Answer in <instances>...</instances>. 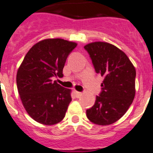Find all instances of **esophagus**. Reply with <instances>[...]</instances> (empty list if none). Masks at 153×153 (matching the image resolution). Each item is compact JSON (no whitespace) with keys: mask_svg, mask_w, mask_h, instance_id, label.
Segmentation results:
<instances>
[{"mask_svg":"<svg viewBox=\"0 0 153 153\" xmlns=\"http://www.w3.org/2000/svg\"><path fill=\"white\" fill-rule=\"evenodd\" d=\"M73 92H74V94H75V96H76V98H79L80 96H81V95H82V93H81V92L76 91V90H74V91H73Z\"/></svg>","mask_w":153,"mask_h":153,"instance_id":"obj_1","label":"esophagus"}]
</instances>
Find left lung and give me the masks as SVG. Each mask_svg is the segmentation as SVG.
<instances>
[{"mask_svg": "<svg viewBox=\"0 0 153 153\" xmlns=\"http://www.w3.org/2000/svg\"><path fill=\"white\" fill-rule=\"evenodd\" d=\"M84 49L96 73L104 77L102 91L96 96L93 107L86 111V115L95 124L111 125L125 114L133 102L136 69L126 54L112 44L91 42Z\"/></svg>", "mask_w": 153, "mask_h": 153, "instance_id": "8db88e82", "label": "left lung"}]
</instances>
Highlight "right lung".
I'll list each match as a JSON object with an SVG mask.
<instances>
[{"label": "right lung", "instance_id": "add662e5", "mask_svg": "<svg viewBox=\"0 0 153 153\" xmlns=\"http://www.w3.org/2000/svg\"><path fill=\"white\" fill-rule=\"evenodd\" d=\"M77 46L62 39H47L29 50L16 74V84L22 103L38 123L51 126L65 118L71 90L61 86L53 76L62 77L69 53Z\"/></svg>", "mask_w": 153, "mask_h": 153}]
</instances>
